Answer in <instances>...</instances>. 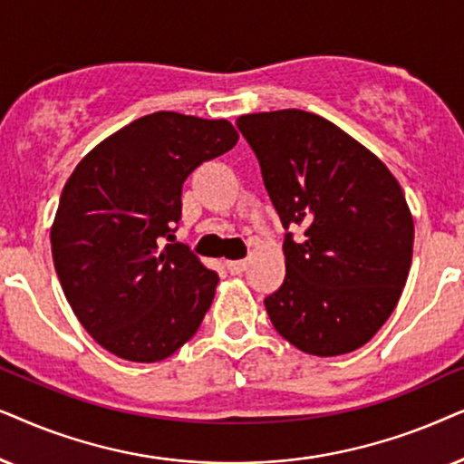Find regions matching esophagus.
Returning <instances> with one entry per match:
<instances>
[{"mask_svg": "<svg viewBox=\"0 0 464 464\" xmlns=\"http://www.w3.org/2000/svg\"><path fill=\"white\" fill-rule=\"evenodd\" d=\"M246 267H248V261H246V258H242V261H228L227 263V269L231 271V274H242Z\"/></svg>", "mask_w": 464, "mask_h": 464, "instance_id": "esophagus-1", "label": "esophagus"}]
</instances>
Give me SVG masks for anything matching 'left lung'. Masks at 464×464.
I'll return each instance as SVG.
<instances>
[{
  "mask_svg": "<svg viewBox=\"0 0 464 464\" xmlns=\"http://www.w3.org/2000/svg\"><path fill=\"white\" fill-rule=\"evenodd\" d=\"M236 125L286 228V277L265 296L271 324L314 356L361 348L397 307L410 274L413 220L397 178L304 110L244 114ZM290 226L304 227L301 243Z\"/></svg>",
  "mask_w": 464,
  "mask_h": 464,
  "instance_id": "left-lung-1",
  "label": "left lung"
}]
</instances>
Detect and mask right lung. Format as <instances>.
Here are the masks:
<instances>
[{"label": "right lung", "mask_w": 464, "mask_h": 464, "mask_svg": "<svg viewBox=\"0 0 464 464\" xmlns=\"http://www.w3.org/2000/svg\"><path fill=\"white\" fill-rule=\"evenodd\" d=\"M227 121L154 112L80 160L51 228L53 261L73 314L119 358L157 362L199 329L218 274L171 242L182 184L237 144Z\"/></svg>", "instance_id": "right-lung-1"}]
</instances>
